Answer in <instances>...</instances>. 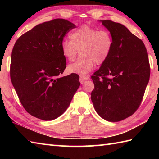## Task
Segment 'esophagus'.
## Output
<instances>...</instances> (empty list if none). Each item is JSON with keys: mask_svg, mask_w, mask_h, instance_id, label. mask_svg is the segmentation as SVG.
<instances>
[{"mask_svg": "<svg viewBox=\"0 0 159 159\" xmlns=\"http://www.w3.org/2000/svg\"><path fill=\"white\" fill-rule=\"evenodd\" d=\"M89 79V76H84V75H80V80L81 82L85 81V80H87Z\"/></svg>", "mask_w": 159, "mask_h": 159, "instance_id": "1", "label": "esophagus"}]
</instances>
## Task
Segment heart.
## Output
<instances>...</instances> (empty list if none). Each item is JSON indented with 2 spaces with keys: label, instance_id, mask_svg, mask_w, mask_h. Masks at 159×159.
<instances>
[{
  "label": "heart",
  "instance_id": "obj_1",
  "mask_svg": "<svg viewBox=\"0 0 159 159\" xmlns=\"http://www.w3.org/2000/svg\"><path fill=\"white\" fill-rule=\"evenodd\" d=\"M70 38L71 40H64L61 46L64 58L68 61H73L79 50L82 55L67 67L70 72L79 74L89 72L96 63L101 65L105 62L112 50L113 38L107 30H98L84 25L74 30Z\"/></svg>",
  "mask_w": 159,
  "mask_h": 159
}]
</instances>
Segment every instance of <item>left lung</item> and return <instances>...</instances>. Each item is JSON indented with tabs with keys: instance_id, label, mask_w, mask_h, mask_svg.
I'll return each instance as SVG.
<instances>
[{
	"instance_id": "1",
	"label": "left lung",
	"mask_w": 159,
	"mask_h": 159,
	"mask_svg": "<svg viewBox=\"0 0 159 159\" xmlns=\"http://www.w3.org/2000/svg\"><path fill=\"white\" fill-rule=\"evenodd\" d=\"M113 38L109 58L94 72L91 98L97 113L116 122L132 116L142 101L150 67L143 42L126 26L101 20Z\"/></svg>"
}]
</instances>
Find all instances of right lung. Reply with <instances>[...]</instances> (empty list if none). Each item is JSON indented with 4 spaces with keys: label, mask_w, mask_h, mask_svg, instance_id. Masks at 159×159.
Wrapping results in <instances>:
<instances>
[{
    "label": "right lung",
    "mask_w": 159,
    "mask_h": 159,
    "mask_svg": "<svg viewBox=\"0 0 159 159\" xmlns=\"http://www.w3.org/2000/svg\"><path fill=\"white\" fill-rule=\"evenodd\" d=\"M75 27L68 20L54 19L25 33L13 46L12 85L23 107L38 119L49 121L61 116L80 85L76 74L61 76L66 67L61 46Z\"/></svg>",
    "instance_id": "1"
}]
</instances>
